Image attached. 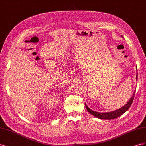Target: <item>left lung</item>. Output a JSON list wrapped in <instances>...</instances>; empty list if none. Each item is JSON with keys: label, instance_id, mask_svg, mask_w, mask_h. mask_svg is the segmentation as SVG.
<instances>
[{"label": "left lung", "instance_id": "obj_1", "mask_svg": "<svg viewBox=\"0 0 146 146\" xmlns=\"http://www.w3.org/2000/svg\"><path fill=\"white\" fill-rule=\"evenodd\" d=\"M138 79V73L136 74V80ZM135 91L133 93V96H132L130 99L129 100V102L123 106V107H121V108H119L118 110H115L114 111H111V112H108V113H98L94 111H92L91 109H90L89 107H87L86 104H85V107L87 110V111L91 113L92 115H93L94 116L99 118L100 119H108V120H111V119H113L117 118L119 116H121L122 114L126 112L130 107L131 106L132 102H133V100L134 99V97H135Z\"/></svg>", "mask_w": 146, "mask_h": 146}]
</instances>
